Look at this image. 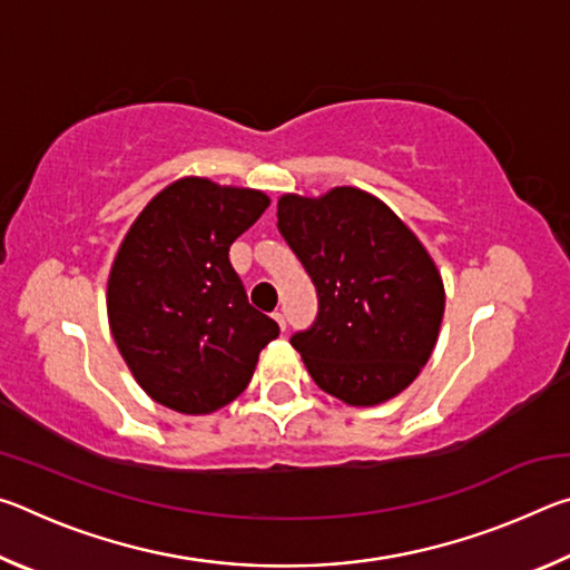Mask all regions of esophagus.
I'll return each instance as SVG.
<instances>
[{
  "mask_svg": "<svg viewBox=\"0 0 570 570\" xmlns=\"http://www.w3.org/2000/svg\"><path fill=\"white\" fill-rule=\"evenodd\" d=\"M272 316H274V322L278 324V330L286 332V320H284V314H282V312H274Z\"/></svg>",
  "mask_w": 570,
  "mask_h": 570,
  "instance_id": "obj_1",
  "label": "esophagus"
}]
</instances>
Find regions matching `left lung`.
<instances>
[{"label":"left lung","mask_w":570,"mask_h":570,"mask_svg":"<svg viewBox=\"0 0 570 570\" xmlns=\"http://www.w3.org/2000/svg\"><path fill=\"white\" fill-rule=\"evenodd\" d=\"M278 230L320 296V314L292 336L306 372L352 407L410 387L438 344L445 286L410 226L372 193L336 186L320 198L286 193Z\"/></svg>","instance_id":"left-lung-1"}]
</instances>
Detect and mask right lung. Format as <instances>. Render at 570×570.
I'll list each match as a JSON object with an SVG mask.
<instances>
[{
	"label": "right lung",
	"instance_id": "obj_1",
	"mask_svg": "<svg viewBox=\"0 0 570 570\" xmlns=\"http://www.w3.org/2000/svg\"><path fill=\"white\" fill-rule=\"evenodd\" d=\"M268 204L262 190L188 176L125 234L108 276V322L135 382L163 407L210 414L234 402L278 336L228 262Z\"/></svg>",
	"mask_w": 570,
	"mask_h": 570
}]
</instances>
